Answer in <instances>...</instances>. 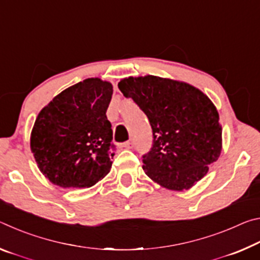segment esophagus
Masks as SVG:
<instances>
[{"instance_id":"obj_1","label":"esophagus","mask_w":260,"mask_h":260,"mask_svg":"<svg viewBox=\"0 0 260 260\" xmlns=\"http://www.w3.org/2000/svg\"><path fill=\"white\" fill-rule=\"evenodd\" d=\"M133 146H134L133 141H127V142L122 144V147L126 148V149H132V148H133Z\"/></svg>"}]
</instances>
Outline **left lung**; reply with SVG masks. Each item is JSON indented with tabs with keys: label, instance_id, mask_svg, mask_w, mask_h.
Masks as SVG:
<instances>
[{
	"label": "left lung",
	"instance_id": "1",
	"mask_svg": "<svg viewBox=\"0 0 260 260\" xmlns=\"http://www.w3.org/2000/svg\"><path fill=\"white\" fill-rule=\"evenodd\" d=\"M118 87L147 114L152 128V148L142 159L146 174L170 190L195 186L222 149L212 101L187 82L156 76L121 79Z\"/></svg>",
	"mask_w": 260,
	"mask_h": 260
}]
</instances>
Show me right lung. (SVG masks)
I'll return each mask as SVG.
<instances>
[{
	"instance_id": "obj_1",
	"label": "right lung",
	"mask_w": 260,
	"mask_h": 260,
	"mask_svg": "<svg viewBox=\"0 0 260 260\" xmlns=\"http://www.w3.org/2000/svg\"><path fill=\"white\" fill-rule=\"evenodd\" d=\"M112 83L88 78L55 96L35 119L30 151L39 170L60 188H89L110 172L113 153L107 110Z\"/></svg>"
}]
</instances>
